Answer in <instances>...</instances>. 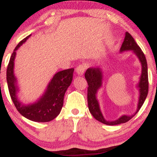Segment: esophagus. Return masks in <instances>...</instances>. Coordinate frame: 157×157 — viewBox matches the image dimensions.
<instances>
[{"mask_svg":"<svg viewBox=\"0 0 157 157\" xmlns=\"http://www.w3.org/2000/svg\"><path fill=\"white\" fill-rule=\"evenodd\" d=\"M86 70V65L85 64H80L76 68V72L78 75H82L84 74Z\"/></svg>","mask_w":157,"mask_h":157,"instance_id":"34e87169","label":"esophagus"}]
</instances>
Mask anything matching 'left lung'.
I'll use <instances>...</instances> for the list:
<instances>
[{"instance_id":"1","label":"left lung","mask_w":157,"mask_h":157,"mask_svg":"<svg viewBox=\"0 0 157 157\" xmlns=\"http://www.w3.org/2000/svg\"><path fill=\"white\" fill-rule=\"evenodd\" d=\"M126 51H132L133 54L136 55V56L139 58L140 63L141 65V74L139 78V83L136 85V87L139 89V102H138L137 109L136 112L131 115H126L124 114L118 119L113 121H106L104 118L102 113L101 112L100 106H99V101L97 99V94L99 89L102 87V80H103V72L102 69L97 67H90L88 68L85 74V77L88 84L87 87V104H88V109L90 112L94 116L95 119L99 121V122L106 125H117V124H124L127 122L131 118H132L139 109L142 106L144 100L146 99L148 93V74H147V64L146 58L144 56V53L141 51L140 47L136 43L133 37L129 34L128 32H126L125 38L123 42L121 48L120 49V52H126Z\"/></svg>"}]
</instances>
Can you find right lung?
I'll list each match as a JSON object with an SVG mask.
<instances>
[{"label": "right lung", "instance_id": "add662e5", "mask_svg": "<svg viewBox=\"0 0 157 157\" xmlns=\"http://www.w3.org/2000/svg\"><path fill=\"white\" fill-rule=\"evenodd\" d=\"M31 36V34L21 40L12 54L6 70V82L12 100L21 115L35 122H48L55 119L61 111L64 94L72 83L74 69H68L55 73L48 82L45 92L36 102L23 103L18 97L19 89L17 78L14 74V61L16 51Z\"/></svg>", "mask_w": 157, "mask_h": 157}]
</instances>
